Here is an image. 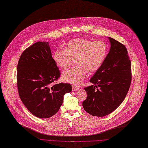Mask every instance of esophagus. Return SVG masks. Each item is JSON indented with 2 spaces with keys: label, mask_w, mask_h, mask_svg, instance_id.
Returning <instances> with one entry per match:
<instances>
[{
  "label": "esophagus",
  "mask_w": 148,
  "mask_h": 148,
  "mask_svg": "<svg viewBox=\"0 0 148 148\" xmlns=\"http://www.w3.org/2000/svg\"><path fill=\"white\" fill-rule=\"evenodd\" d=\"M72 88H73V91H76V90H78L79 89V88L78 87L75 86H73Z\"/></svg>",
  "instance_id": "1"
}]
</instances>
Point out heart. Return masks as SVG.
<instances>
[{"instance_id":"obj_1","label":"heart","mask_w":148,"mask_h":148,"mask_svg":"<svg viewBox=\"0 0 148 148\" xmlns=\"http://www.w3.org/2000/svg\"><path fill=\"white\" fill-rule=\"evenodd\" d=\"M108 52L107 44L103 41L80 38L70 40L62 49H57L52 54L56 66L62 70L68 68L74 60L76 65L62 74L65 82L74 85L81 84L87 76V73L96 72L103 64Z\"/></svg>"}]
</instances>
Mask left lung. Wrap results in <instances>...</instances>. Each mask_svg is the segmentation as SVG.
Here are the masks:
<instances>
[{"label":"left lung","mask_w":148,"mask_h":148,"mask_svg":"<svg viewBox=\"0 0 148 148\" xmlns=\"http://www.w3.org/2000/svg\"><path fill=\"white\" fill-rule=\"evenodd\" d=\"M111 47L103 64L91 78L93 85L84 88L83 102L90 114L103 117L113 112L125 99L132 80L131 62L126 47L108 37Z\"/></svg>","instance_id":"obj_1"}]
</instances>
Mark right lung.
I'll return each instance as SVG.
<instances>
[{
    "label": "right lung",
    "instance_id": "obj_1",
    "mask_svg": "<svg viewBox=\"0 0 148 148\" xmlns=\"http://www.w3.org/2000/svg\"><path fill=\"white\" fill-rule=\"evenodd\" d=\"M60 77L48 42H35L22 52L17 68L18 90L22 103L33 115L49 118L59 110L64 95L72 90L69 83L51 85Z\"/></svg>",
    "mask_w": 148,
    "mask_h": 148
}]
</instances>
